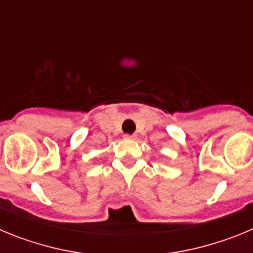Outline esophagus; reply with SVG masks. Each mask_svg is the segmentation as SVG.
Returning <instances> with one entry per match:
<instances>
[{"label":"esophagus","instance_id":"obj_1","mask_svg":"<svg viewBox=\"0 0 253 253\" xmlns=\"http://www.w3.org/2000/svg\"><path fill=\"white\" fill-rule=\"evenodd\" d=\"M124 138L125 139H135V138H137V135H135V134H125Z\"/></svg>","mask_w":253,"mask_h":253}]
</instances>
